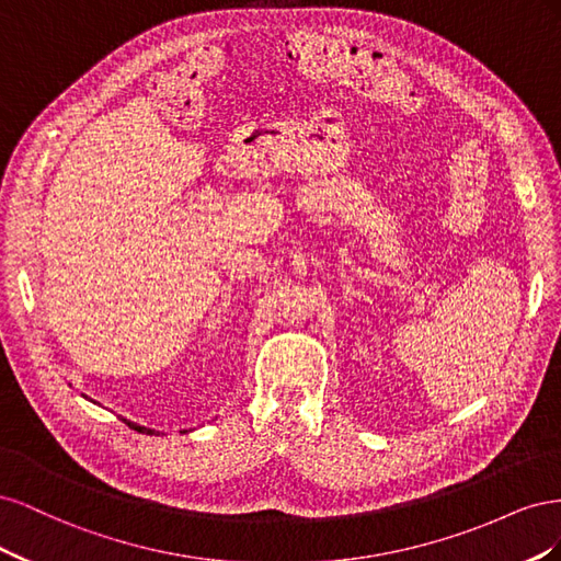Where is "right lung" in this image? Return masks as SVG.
<instances>
[{"label":"right lung","mask_w":561,"mask_h":561,"mask_svg":"<svg viewBox=\"0 0 561 561\" xmlns=\"http://www.w3.org/2000/svg\"><path fill=\"white\" fill-rule=\"evenodd\" d=\"M126 423H128V426H130L133 431H138V433H147V435L154 433V431H149V428H145V426H138V423H130V421H126Z\"/></svg>","instance_id":"right-lung-1"}]
</instances>
